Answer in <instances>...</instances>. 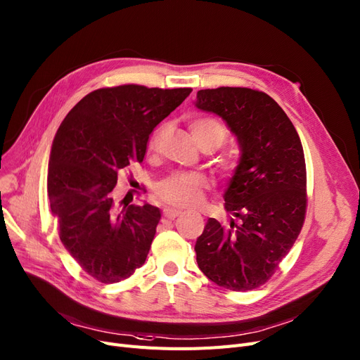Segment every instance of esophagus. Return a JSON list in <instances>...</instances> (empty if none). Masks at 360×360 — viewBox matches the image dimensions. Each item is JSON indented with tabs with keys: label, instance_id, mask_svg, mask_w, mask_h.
Returning <instances> with one entry per match:
<instances>
[{
	"label": "esophagus",
	"instance_id": "1",
	"mask_svg": "<svg viewBox=\"0 0 360 360\" xmlns=\"http://www.w3.org/2000/svg\"><path fill=\"white\" fill-rule=\"evenodd\" d=\"M182 212L179 209H170V207H166L163 210V216L167 219V221H174L175 217H178Z\"/></svg>",
	"mask_w": 360,
	"mask_h": 360
}]
</instances>
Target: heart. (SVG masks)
I'll use <instances>...</instances> for the list:
<instances>
[{
	"instance_id": "obj_1",
	"label": "heart",
	"mask_w": 360,
	"mask_h": 360,
	"mask_svg": "<svg viewBox=\"0 0 360 360\" xmlns=\"http://www.w3.org/2000/svg\"><path fill=\"white\" fill-rule=\"evenodd\" d=\"M191 132L195 141L205 147L213 144L216 148L221 147L226 138V129L224 124L212 117H197L190 123ZM165 135V127L155 129L150 138L148 150L155 153L160 147V141ZM232 162L224 160L221 163V170L228 174L232 170ZM207 188V184L201 175L197 174H174L163 179L155 186V194L159 195L167 205L179 207H191L198 205L202 198V193Z\"/></svg>"
}]
</instances>
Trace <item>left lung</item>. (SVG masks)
Segmentation results:
<instances>
[{"label": "left lung", "instance_id": "obj_1", "mask_svg": "<svg viewBox=\"0 0 360 360\" xmlns=\"http://www.w3.org/2000/svg\"><path fill=\"white\" fill-rule=\"evenodd\" d=\"M195 105L221 116L241 147L225 193V210L238 222L226 228L209 219L195 243L198 268L219 287L255 290L275 274L304 224L307 178L300 136L278 103L257 89H201Z\"/></svg>", "mask_w": 360, "mask_h": 360}]
</instances>
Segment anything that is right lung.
Wrapping results in <instances>:
<instances>
[{"label":"right lung","instance_id":"1","mask_svg":"<svg viewBox=\"0 0 360 360\" xmlns=\"http://www.w3.org/2000/svg\"><path fill=\"white\" fill-rule=\"evenodd\" d=\"M191 91L136 84L100 88L72 108L54 136L46 193L58 237L103 284L143 266L160 221L159 207L117 205L119 172L144 160L153 129Z\"/></svg>","mask_w":360,"mask_h":360}]
</instances>
